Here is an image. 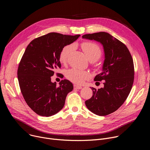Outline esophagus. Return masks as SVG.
I'll list each match as a JSON object with an SVG mask.
<instances>
[{"instance_id":"1","label":"esophagus","mask_w":150,"mask_h":150,"mask_svg":"<svg viewBox=\"0 0 150 150\" xmlns=\"http://www.w3.org/2000/svg\"><path fill=\"white\" fill-rule=\"evenodd\" d=\"M74 86L75 89H82V86H78L76 84H75Z\"/></svg>"}]
</instances>
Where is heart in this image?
<instances>
[{
  "instance_id": "obj_1",
  "label": "heart",
  "mask_w": 150,
  "mask_h": 150,
  "mask_svg": "<svg viewBox=\"0 0 150 150\" xmlns=\"http://www.w3.org/2000/svg\"><path fill=\"white\" fill-rule=\"evenodd\" d=\"M81 47L88 59H96L98 60L100 58L101 50L97 44L92 42H86L81 44ZM73 49L74 45L72 44L67 45L63 47L59 55V59L61 62L65 63L67 61ZM66 76L68 80L75 84H82L89 78V74L87 71L73 68L66 71Z\"/></svg>"
}]
</instances>
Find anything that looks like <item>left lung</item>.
I'll use <instances>...</instances> for the list:
<instances>
[{"instance_id": "8db88e82", "label": "left lung", "mask_w": 150, "mask_h": 150, "mask_svg": "<svg viewBox=\"0 0 150 150\" xmlns=\"http://www.w3.org/2000/svg\"><path fill=\"white\" fill-rule=\"evenodd\" d=\"M82 38L97 41L103 47L102 70L94 80H105L104 87L98 90L91 88L92 97L85 104L93 114L107 115L119 109L130 93L134 77L133 59L127 46L108 33L86 34Z\"/></svg>"}]
</instances>
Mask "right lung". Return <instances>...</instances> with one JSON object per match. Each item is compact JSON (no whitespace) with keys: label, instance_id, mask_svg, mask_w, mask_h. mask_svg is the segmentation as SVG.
Here are the masks:
<instances>
[{"label":"right lung","instance_id":"right-lung-1","mask_svg":"<svg viewBox=\"0 0 150 150\" xmlns=\"http://www.w3.org/2000/svg\"><path fill=\"white\" fill-rule=\"evenodd\" d=\"M80 36L50 33L37 38L27 47L19 63L18 78L22 96L37 114L50 117L64 107L68 93L74 89L67 80L51 81L54 71L61 68L59 55L64 46Z\"/></svg>","mask_w":150,"mask_h":150}]
</instances>
